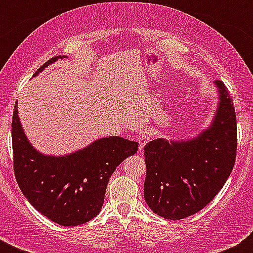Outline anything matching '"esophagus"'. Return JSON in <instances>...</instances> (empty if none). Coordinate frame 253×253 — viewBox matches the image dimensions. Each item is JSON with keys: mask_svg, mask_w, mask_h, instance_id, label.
Instances as JSON below:
<instances>
[{"mask_svg": "<svg viewBox=\"0 0 253 253\" xmlns=\"http://www.w3.org/2000/svg\"><path fill=\"white\" fill-rule=\"evenodd\" d=\"M149 141H150V132L147 131V129H144V131H142L141 133H139V137H138L139 150H143L144 145Z\"/></svg>", "mask_w": 253, "mask_h": 253, "instance_id": "34e87169", "label": "esophagus"}]
</instances>
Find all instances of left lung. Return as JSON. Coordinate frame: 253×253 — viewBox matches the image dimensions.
<instances>
[{
    "label": "left lung",
    "mask_w": 253,
    "mask_h": 253,
    "mask_svg": "<svg viewBox=\"0 0 253 253\" xmlns=\"http://www.w3.org/2000/svg\"><path fill=\"white\" fill-rule=\"evenodd\" d=\"M219 104L213 122L187 141L153 139L144 147V198L165 219L180 220L213 200L233 171L236 158V114L230 93L214 82Z\"/></svg>",
    "instance_id": "1"
}]
</instances>
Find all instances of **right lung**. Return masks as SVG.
I'll return each instance as SVG.
<instances>
[{"mask_svg":"<svg viewBox=\"0 0 253 253\" xmlns=\"http://www.w3.org/2000/svg\"><path fill=\"white\" fill-rule=\"evenodd\" d=\"M63 57L50 58L34 76ZM12 147L14 176L30 205L60 225L76 226L100 213L109 178L127 157L136 154L138 143L122 137H108L72 154L44 155L28 141L16 103L12 117Z\"/></svg>","mask_w":253,"mask_h":253,"instance_id":"add662e5","label":"right lung"}]
</instances>
